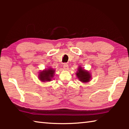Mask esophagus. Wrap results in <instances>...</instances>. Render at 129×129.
<instances>
[{
	"label": "esophagus",
	"mask_w": 129,
	"mask_h": 129,
	"mask_svg": "<svg viewBox=\"0 0 129 129\" xmlns=\"http://www.w3.org/2000/svg\"><path fill=\"white\" fill-rule=\"evenodd\" d=\"M63 68H64V69L65 70H68V68H69L68 65L67 64H66V63H65V64H64V66H63Z\"/></svg>",
	"instance_id": "esophagus-1"
}]
</instances>
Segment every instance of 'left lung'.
<instances>
[{
  "label": "left lung",
  "mask_w": 129,
  "mask_h": 129,
  "mask_svg": "<svg viewBox=\"0 0 129 129\" xmlns=\"http://www.w3.org/2000/svg\"><path fill=\"white\" fill-rule=\"evenodd\" d=\"M76 76L80 81L84 83L90 81L91 79V74L90 72L83 69L81 67L78 68Z\"/></svg>",
  "instance_id": "obj_1"
}]
</instances>
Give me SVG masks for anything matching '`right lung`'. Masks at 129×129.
Masks as SVG:
<instances>
[{
  "instance_id": "right-lung-1",
  "label": "right lung",
  "mask_w": 129,
  "mask_h": 129,
  "mask_svg": "<svg viewBox=\"0 0 129 129\" xmlns=\"http://www.w3.org/2000/svg\"><path fill=\"white\" fill-rule=\"evenodd\" d=\"M54 72H55V71L51 68L43 70L39 73V80L43 82L51 81L54 75Z\"/></svg>"
}]
</instances>
